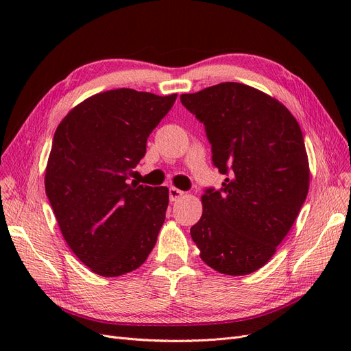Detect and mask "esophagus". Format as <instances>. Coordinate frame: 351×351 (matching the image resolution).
Returning a JSON list of instances; mask_svg holds the SVG:
<instances>
[{
    "label": "esophagus",
    "instance_id": "esophagus-1",
    "mask_svg": "<svg viewBox=\"0 0 351 351\" xmlns=\"http://www.w3.org/2000/svg\"><path fill=\"white\" fill-rule=\"evenodd\" d=\"M182 196H184L183 190H180V189H177V187H169V200L176 202V200H178Z\"/></svg>",
    "mask_w": 351,
    "mask_h": 351
}]
</instances>
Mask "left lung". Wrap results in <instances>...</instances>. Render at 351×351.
I'll return each mask as SVG.
<instances>
[{"label": "left lung", "instance_id": "left-lung-1", "mask_svg": "<svg viewBox=\"0 0 351 351\" xmlns=\"http://www.w3.org/2000/svg\"><path fill=\"white\" fill-rule=\"evenodd\" d=\"M204 123L212 162L226 174L206 189L190 228L208 267L226 275L262 268L289 234L309 190L300 125L284 105L243 83L226 82L180 97Z\"/></svg>", "mask_w": 351, "mask_h": 351}]
</instances>
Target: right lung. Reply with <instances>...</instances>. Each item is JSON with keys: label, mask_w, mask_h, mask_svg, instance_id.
<instances>
[{"label": "right lung", "mask_w": 351, "mask_h": 351, "mask_svg": "<svg viewBox=\"0 0 351 351\" xmlns=\"http://www.w3.org/2000/svg\"><path fill=\"white\" fill-rule=\"evenodd\" d=\"M176 98L107 90L76 105L57 127L45 192L69 247L101 277L137 269L155 246L168 189L129 183V174Z\"/></svg>", "instance_id": "1"}]
</instances>
